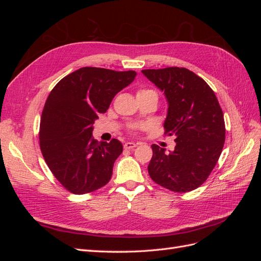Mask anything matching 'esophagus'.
<instances>
[{
	"label": "esophagus",
	"mask_w": 261,
	"mask_h": 261,
	"mask_svg": "<svg viewBox=\"0 0 261 261\" xmlns=\"http://www.w3.org/2000/svg\"><path fill=\"white\" fill-rule=\"evenodd\" d=\"M137 145H138V144L133 143V141H127V143L124 144V148H125V149H133V148L137 147Z\"/></svg>",
	"instance_id": "34e87169"
}]
</instances>
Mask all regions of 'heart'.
Listing matches in <instances>:
<instances>
[{
    "instance_id": "1",
    "label": "heart",
    "mask_w": 261,
    "mask_h": 261,
    "mask_svg": "<svg viewBox=\"0 0 261 261\" xmlns=\"http://www.w3.org/2000/svg\"><path fill=\"white\" fill-rule=\"evenodd\" d=\"M144 94H154V96H156V92L152 89H146V88H141L137 91V96H144Z\"/></svg>"
}]
</instances>
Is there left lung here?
I'll return each mask as SVG.
<instances>
[{"label": "left lung", "instance_id": "obj_1", "mask_svg": "<svg viewBox=\"0 0 261 261\" xmlns=\"http://www.w3.org/2000/svg\"><path fill=\"white\" fill-rule=\"evenodd\" d=\"M168 100L164 134L176 146L167 153L152 145L148 165L158 185L175 193L194 191L215 169L225 141L222 109L215 92L201 77L185 67L141 70Z\"/></svg>", "mask_w": 261, "mask_h": 261}]
</instances>
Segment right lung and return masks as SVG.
Wrapping results in <instances>:
<instances>
[{"label": "right lung", "instance_id": "obj_1", "mask_svg": "<svg viewBox=\"0 0 261 261\" xmlns=\"http://www.w3.org/2000/svg\"><path fill=\"white\" fill-rule=\"evenodd\" d=\"M135 77L134 70L83 67L62 78L51 90L41 115L39 140L45 163L68 192L91 193L111 179L123 145L117 139L110 143L94 139L93 124Z\"/></svg>", "mask_w": 261, "mask_h": 261}]
</instances>
